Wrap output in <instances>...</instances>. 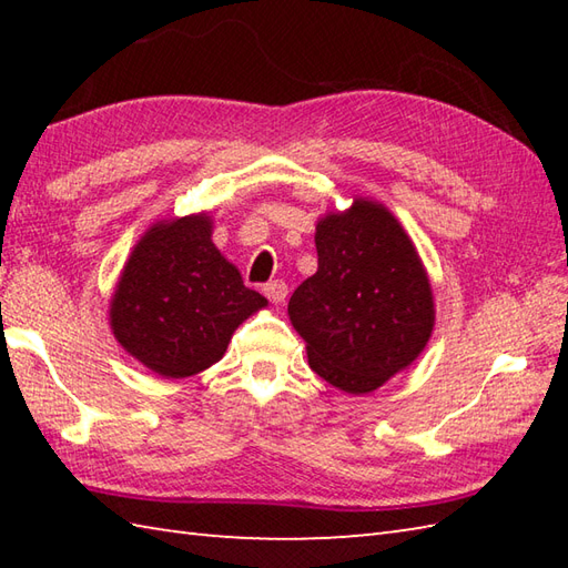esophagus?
I'll return each mask as SVG.
<instances>
[{
	"instance_id": "esophagus-1",
	"label": "esophagus",
	"mask_w": 568,
	"mask_h": 568,
	"mask_svg": "<svg viewBox=\"0 0 568 568\" xmlns=\"http://www.w3.org/2000/svg\"><path fill=\"white\" fill-rule=\"evenodd\" d=\"M263 295L268 297L271 303L281 305L283 300H285V295H287V285H285L283 281H271V283H265V285H263Z\"/></svg>"
}]
</instances>
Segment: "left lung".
I'll use <instances>...</instances> for the list:
<instances>
[{"mask_svg": "<svg viewBox=\"0 0 568 568\" xmlns=\"http://www.w3.org/2000/svg\"><path fill=\"white\" fill-rule=\"evenodd\" d=\"M315 244L317 273L297 285L287 315L320 378L352 395L371 393L429 342L427 271L400 222L364 197L322 216Z\"/></svg>", "mask_w": 568, "mask_h": 568, "instance_id": "obj_1", "label": "left lung"}]
</instances>
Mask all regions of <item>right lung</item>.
Masks as SVG:
<instances>
[{
    "label": "right lung",
    "mask_w": 568,
    "mask_h": 568,
    "mask_svg": "<svg viewBox=\"0 0 568 568\" xmlns=\"http://www.w3.org/2000/svg\"><path fill=\"white\" fill-rule=\"evenodd\" d=\"M268 305L212 244V220L190 214L153 224L131 251L110 303L126 352L163 378L216 364L232 334Z\"/></svg>",
    "instance_id": "obj_1"
}]
</instances>
